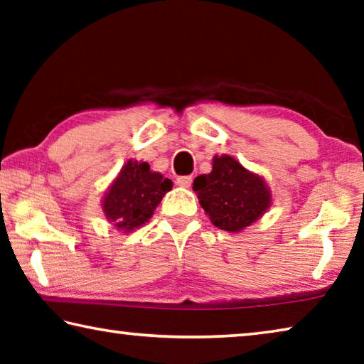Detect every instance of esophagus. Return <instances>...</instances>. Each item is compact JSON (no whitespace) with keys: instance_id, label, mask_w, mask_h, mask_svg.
<instances>
[{"instance_id":"34e87169","label":"esophagus","mask_w":364,"mask_h":364,"mask_svg":"<svg viewBox=\"0 0 364 364\" xmlns=\"http://www.w3.org/2000/svg\"><path fill=\"white\" fill-rule=\"evenodd\" d=\"M191 183H193V176H178L176 184L181 188H189Z\"/></svg>"}]
</instances>
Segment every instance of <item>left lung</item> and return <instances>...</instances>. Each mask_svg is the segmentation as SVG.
<instances>
[{
	"mask_svg": "<svg viewBox=\"0 0 364 364\" xmlns=\"http://www.w3.org/2000/svg\"><path fill=\"white\" fill-rule=\"evenodd\" d=\"M193 189L212 223L232 232L262 217L271 200L262 178L230 156L215 157L210 173L197 176Z\"/></svg>",
	"mask_w": 364,
	"mask_h": 364,
	"instance_id": "8db88e82",
	"label": "left lung"
}]
</instances>
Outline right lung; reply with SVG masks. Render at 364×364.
Here are the masks:
<instances>
[{
	"mask_svg": "<svg viewBox=\"0 0 364 364\" xmlns=\"http://www.w3.org/2000/svg\"><path fill=\"white\" fill-rule=\"evenodd\" d=\"M171 181L151 171L146 162H127L104 199L107 220L123 231L144 225L152 217L164 194L171 189Z\"/></svg>",
	"mask_w": 364,
	"mask_h": 364,
	"instance_id": "1",
	"label": "right lung"
}]
</instances>
